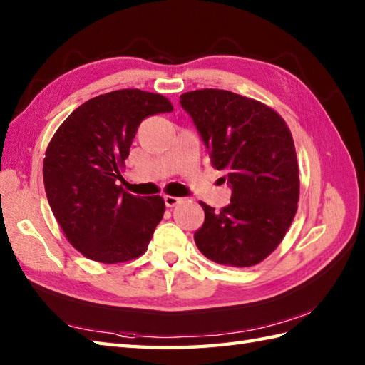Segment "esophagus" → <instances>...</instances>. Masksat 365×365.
<instances>
[{"instance_id": "obj_1", "label": "esophagus", "mask_w": 365, "mask_h": 365, "mask_svg": "<svg viewBox=\"0 0 365 365\" xmlns=\"http://www.w3.org/2000/svg\"><path fill=\"white\" fill-rule=\"evenodd\" d=\"M163 199H165V204H166V207H169V208L178 205V204H180L182 200H183V199L175 197V196H165Z\"/></svg>"}]
</instances>
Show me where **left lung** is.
<instances>
[{"mask_svg":"<svg viewBox=\"0 0 365 365\" xmlns=\"http://www.w3.org/2000/svg\"><path fill=\"white\" fill-rule=\"evenodd\" d=\"M180 105L232 190L220 213L200 202L205 220L195 234L199 251L221 265H257L282 242L298 208L290 130L274 110L229 91L185 92Z\"/></svg>","mask_w":365,"mask_h":365,"instance_id":"obj_1","label":"left lung"}]
</instances>
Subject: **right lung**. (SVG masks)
Here are the masks:
<instances>
[{
    "label": "right lung",
    "mask_w": 365,
    "mask_h": 365,
    "mask_svg": "<svg viewBox=\"0 0 365 365\" xmlns=\"http://www.w3.org/2000/svg\"><path fill=\"white\" fill-rule=\"evenodd\" d=\"M170 111L173 105L160 94L113 91L76 108L54 133L43 160L46 199L84 257L120 263L145 252L165 200L130 195L118 180L139 123Z\"/></svg>",
    "instance_id": "right-lung-1"
}]
</instances>
